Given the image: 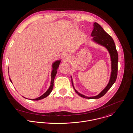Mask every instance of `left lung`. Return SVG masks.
Listing matches in <instances>:
<instances>
[{
    "label": "left lung",
    "mask_w": 133,
    "mask_h": 133,
    "mask_svg": "<svg viewBox=\"0 0 133 133\" xmlns=\"http://www.w3.org/2000/svg\"><path fill=\"white\" fill-rule=\"evenodd\" d=\"M93 26L94 29L91 34V36H93L92 40L96 43L105 47L109 52L111 61V72L109 82L107 85L106 86V87L98 95L94 97H86L78 92L75 89L74 86L73 82L72 81V86L75 91L78 94V95H79L81 97L89 99H99L103 97L107 92V91L111 88V87L112 86L114 83L116 82L118 74V55L116 48V45L113 39L104 30L102 27L98 23H95L93 24Z\"/></svg>",
    "instance_id": "1"
}]
</instances>
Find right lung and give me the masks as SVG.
<instances>
[{"label": "right lung", "instance_id": "obj_1", "mask_svg": "<svg viewBox=\"0 0 133 133\" xmlns=\"http://www.w3.org/2000/svg\"><path fill=\"white\" fill-rule=\"evenodd\" d=\"M61 62V61H55V62H54L52 64V72H51V85L50 86V87L49 88V89L47 90V91L42 96H41V97L37 98H36V99H32V100H41V99H43L46 97H47L50 93L52 91V89H53V83H54V78H55V77L56 75V73H57V69L58 68V66H59V63ZM10 80L11 81V82H12L11 80L10 79ZM32 100V99H31Z\"/></svg>", "mask_w": 133, "mask_h": 133}]
</instances>
